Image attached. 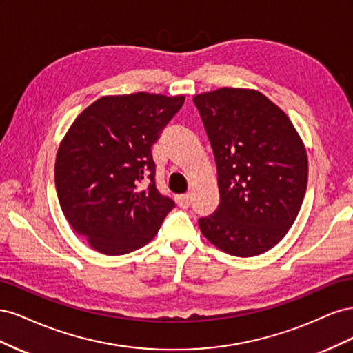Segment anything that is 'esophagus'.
<instances>
[{
    "label": "esophagus",
    "instance_id": "34e87169",
    "mask_svg": "<svg viewBox=\"0 0 353 353\" xmlns=\"http://www.w3.org/2000/svg\"><path fill=\"white\" fill-rule=\"evenodd\" d=\"M176 203L179 208H188L191 205V196L190 194H181V196H176Z\"/></svg>",
    "mask_w": 353,
    "mask_h": 353
}]
</instances>
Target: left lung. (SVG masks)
Instances as JSON below:
<instances>
[{
	"instance_id": "8db88e82",
	"label": "left lung",
	"mask_w": 353,
	"mask_h": 353,
	"mask_svg": "<svg viewBox=\"0 0 353 353\" xmlns=\"http://www.w3.org/2000/svg\"><path fill=\"white\" fill-rule=\"evenodd\" d=\"M215 156L221 203L199 227L213 245L250 258L292 228L307 185V154L288 116L256 90L193 97Z\"/></svg>"
}]
</instances>
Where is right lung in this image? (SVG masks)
<instances>
[{
	"mask_svg": "<svg viewBox=\"0 0 353 353\" xmlns=\"http://www.w3.org/2000/svg\"><path fill=\"white\" fill-rule=\"evenodd\" d=\"M185 97L104 95L73 121L57 150L63 215L94 250L116 256L150 241L175 203L154 184L152 145Z\"/></svg>",
	"mask_w": 353,
	"mask_h": 353,
	"instance_id": "add662e5",
	"label": "right lung"
}]
</instances>
